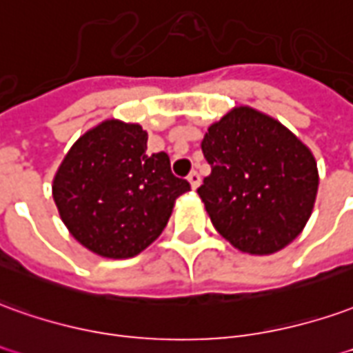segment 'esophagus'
Returning a JSON list of instances; mask_svg holds the SVG:
<instances>
[{
  "instance_id": "obj_1",
  "label": "esophagus",
  "mask_w": 353,
  "mask_h": 353,
  "mask_svg": "<svg viewBox=\"0 0 353 353\" xmlns=\"http://www.w3.org/2000/svg\"><path fill=\"white\" fill-rule=\"evenodd\" d=\"M187 179H189V183H191L193 189H196V187L201 185V174H199V172H191V174L187 176Z\"/></svg>"
}]
</instances>
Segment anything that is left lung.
<instances>
[{
	"mask_svg": "<svg viewBox=\"0 0 353 353\" xmlns=\"http://www.w3.org/2000/svg\"><path fill=\"white\" fill-rule=\"evenodd\" d=\"M212 174L196 193L214 228L248 254H273L292 243L312 216L317 164L285 125L236 107L202 139Z\"/></svg>",
	"mask_w": 353,
	"mask_h": 353,
	"instance_id": "obj_1",
	"label": "left lung"
}]
</instances>
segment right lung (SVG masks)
<instances>
[{"instance_id": "add662e5", "label": "right lung", "mask_w": 353, "mask_h": 353, "mask_svg": "<svg viewBox=\"0 0 353 353\" xmlns=\"http://www.w3.org/2000/svg\"><path fill=\"white\" fill-rule=\"evenodd\" d=\"M139 124L105 120L66 152L53 201L72 236L105 258H134L166 228L174 202L191 191L166 152H147Z\"/></svg>"}]
</instances>
